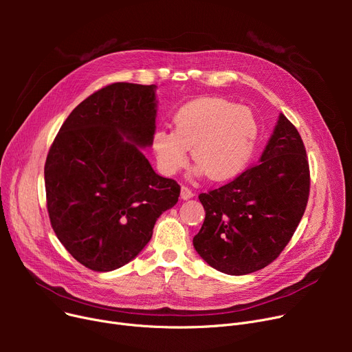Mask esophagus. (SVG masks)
I'll use <instances>...</instances> for the list:
<instances>
[{
    "label": "esophagus",
    "mask_w": 352,
    "mask_h": 352,
    "mask_svg": "<svg viewBox=\"0 0 352 352\" xmlns=\"http://www.w3.org/2000/svg\"><path fill=\"white\" fill-rule=\"evenodd\" d=\"M192 197H194V194H192V191H191L190 188L181 187V198H182V199H190V198H192Z\"/></svg>",
    "instance_id": "1"
}]
</instances>
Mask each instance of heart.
Wrapping results in <instances>:
<instances>
[{"instance_id":"1","label":"heart","mask_w":352,"mask_h":352,"mask_svg":"<svg viewBox=\"0 0 352 352\" xmlns=\"http://www.w3.org/2000/svg\"><path fill=\"white\" fill-rule=\"evenodd\" d=\"M174 131L157 129L151 145L164 175L178 173L192 158L199 173L214 181H226L241 173L250 162L260 134L252 109L232 101L206 97L175 111Z\"/></svg>"}]
</instances>
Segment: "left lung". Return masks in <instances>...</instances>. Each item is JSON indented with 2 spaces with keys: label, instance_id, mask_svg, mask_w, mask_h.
I'll use <instances>...</instances> for the list:
<instances>
[{
  "label": "left lung",
  "instance_id": "obj_1",
  "mask_svg": "<svg viewBox=\"0 0 352 352\" xmlns=\"http://www.w3.org/2000/svg\"><path fill=\"white\" fill-rule=\"evenodd\" d=\"M308 194L304 142L280 114L260 161L230 184L199 194L206 219L194 248L208 265L228 275L261 270L289 243Z\"/></svg>",
  "mask_w": 352,
  "mask_h": 352
}]
</instances>
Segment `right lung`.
Wrapping results in <instances>:
<instances>
[{
	"mask_svg": "<svg viewBox=\"0 0 352 352\" xmlns=\"http://www.w3.org/2000/svg\"><path fill=\"white\" fill-rule=\"evenodd\" d=\"M157 87L116 82L72 109L45 161L47 208L55 235L84 267L128 264L173 208L179 186L155 174L151 146Z\"/></svg>",
	"mask_w": 352,
	"mask_h": 352,
	"instance_id": "obj_1",
	"label": "right lung"
}]
</instances>
